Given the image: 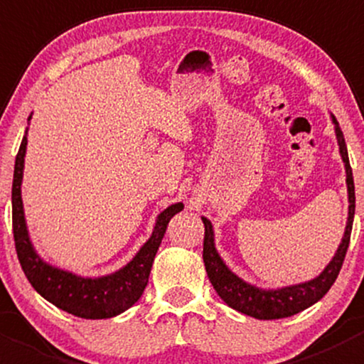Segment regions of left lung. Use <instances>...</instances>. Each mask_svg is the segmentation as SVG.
I'll return each instance as SVG.
<instances>
[{
	"label": "left lung",
	"instance_id": "8db88e82",
	"mask_svg": "<svg viewBox=\"0 0 364 364\" xmlns=\"http://www.w3.org/2000/svg\"><path fill=\"white\" fill-rule=\"evenodd\" d=\"M331 121L335 124L336 141H338L340 156L345 165V183H347V197H348V213L347 223H345L343 236L336 248L335 255L329 260L328 266L321 271L315 278L301 284L285 285L278 289H260L257 285L248 284L243 278L237 277L220 257L215 247V230L213 223L205 216H200L204 223V266L208 273L209 282L218 292V296L234 310L241 311L250 317L260 318V321H273V318L292 317L299 311L306 310L308 306L317 303L318 299L326 296V292L331 289L338 277L341 264H343L345 253H347L348 241H350L352 222H354L355 211V193H354V179H352V168L348 164L347 146H345L343 134L340 130V124L336 117L331 114Z\"/></svg>",
	"mask_w": 364,
	"mask_h": 364
}]
</instances>
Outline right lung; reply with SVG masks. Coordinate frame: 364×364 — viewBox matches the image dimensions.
Returning <instances> with one entry per match:
<instances>
[{
    "label": "right lung",
    "instance_id": "add662e5",
    "mask_svg": "<svg viewBox=\"0 0 364 364\" xmlns=\"http://www.w3.org/2000/svg\"><path fill=\"white\" fill-rule=\"evenodd\" d=\"M31 116L33 114H29L28 121L31 119ZM26 148H28V128H26L19 153H17L12 185L14 240H16L17 257H19L26 278L43 299L75 317L111 318L123 314L132 304L137 303L139 297L144 292L149 273H151L153 260H155L161 240H164L168 222L176 213L183 211L185 205L183 203H176L165 208L156 216L149 240L123 267L114 273L104 274V277H80L72 271L61 269V267L46 262L33 247L24 216L23 192H21Z\"/></svg>",
    "mask_w": 364,
    "mask_h": 364
}]
</instances>
